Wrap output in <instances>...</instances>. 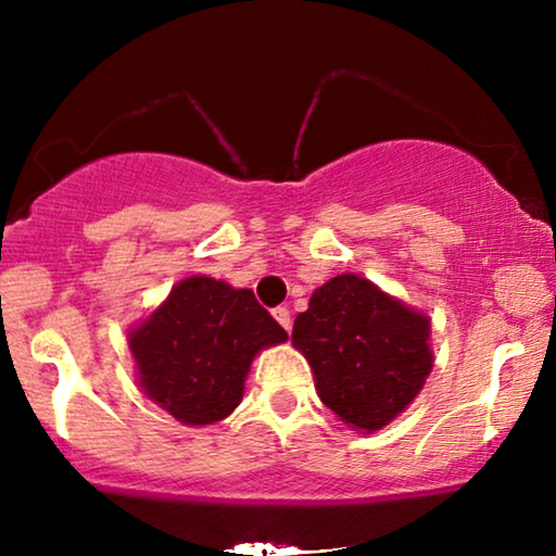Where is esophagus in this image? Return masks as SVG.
I'll use <instances>...</instances> for the list:
<instances>
[{
  "label": "esophagus",
  "mask_w": 556,
  "mask_h": 556,
  "mask_svg": "<svg viewBox=\"0 0 556 556\" xmlns=\"http://www.w3.org/2000/svg\"><path fill=\"white\" fill-rule=\"evenodd\" d=\"M273 316H276V321L283 326V329L291 333V326H293V318H291V311H288L286 306H278L273 308Z\"/></svg>",
  "instance_id": "34e87169"
}]
</instances>
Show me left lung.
Wrapping results in <instances>:
<instances>
[{
  "label": "left lung",
  "instance_id": "8db88e82",
  "mask_svg": "<svg viewBox=\"0 0 556 556\" xmlns=\"http://www.w3.org/2000/svg\"><path fill=\"white\" fill-rule=\"evenodd\" d=\"M428 337V316L352 273L316 288L293 324V346L314 369L318 397L367 432L394 420L422 390L432 369Z\"/></svg>",
  "mask_w": 556,
  "mask_h": 556
}]
</instances>
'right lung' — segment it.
<instances>
[{
  "label": "right lung",
  "instance_id": "add662e5",
  "mask_svg": "<svg viewBox=\"0 0 556 556\" xmlns=\"http://www.w3.org/2000/svg\"><path fill=\"white\" fill-rule=\"evenodd\" d=\"M288 333L248 288L194 276L174 286L131 337L141 390L185 425L225 420L263 346Z\"/></svg>",
  "mask_w": 556,
  "mask_h": 556
}]
</instances>
